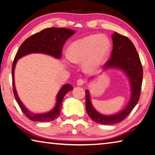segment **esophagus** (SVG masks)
<instances>
[{"mask_svg":"<svg viewBox=\"0 0 155 155\" xmlns=\"http://www.w3.org/2000/svg\"><path fill=\"white\" fill-rule=\"evenodd\" d=\"M85 83V80L83 79V78H79V79L77 80V85H79V86H81V85H83L84 83Z\"/></svg>","mask_w":155,"mask_h":155,"instance_id":"1","label":"esophagus"}]
</instances>
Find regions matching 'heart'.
<instances>
[{
  "instance_id": "obj_1",
  "label": "heart",
  "mask_w": 155,
  "mask_h": 155,
  "mask_svg": "<svg viewBox=\"0 0 155 155\" xmlns=\"http://www.w3.org/2000/svg\"><path fill=\"white\" fill-rule=\"evenodd\" d=\"M110 42L105 35L93 34L73 42L68 48V58L74 63H83L87 72L99 68L108 56Z\"/></svg>"
}]
</instances>
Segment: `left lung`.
<instances>
[{"mask_svg": "<svg viewBox=\"0 0 155 155\" xmlns=\"http://www.w3.org/2000/svg\"><path fill=\"white\" fill-rule=\"evenodd\" d=\"M113 48L111 58L104 65L106 68L121 69L130 78L132 87V97L126 109L112 116H105L96 111L92 105L88 90H85V107L88 115L94 122L104 125L118 124L124 120L138 103L143 81V68L138 52L132 41L119 33L112 34Z\"/></svg>", "mask_w": 155, "mask_h": 155, "instance_id": "8db88e82", "label": "left lung"}]
</instances>
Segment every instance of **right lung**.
I'll use <instances>...</instances> for the list:
<instances>
[{"instance_id": "add662e5", "label": "right lung", "mask_w": 155, "mask_h": 155, "mask_svg": "<svg viewBox=\"0 0 155 155\" xmlns=\"http://www.w3.org/2000/svg\"><path fill=\"white\" fill-rule=\"evenodd\" d=\"M75 31L70 29L60 28H50L43 29L39 32L33 34L26 39L21 44L14 58L12 68V85H13V92L14 97L20 107L23 114L29 119L34 121L46 122L51 121L57 119L60 114L61 102L63 97L69 91L73 90V87L70 84L64 85L58 92L56 98V104L52 110L45 114H34L24 106L21 100L19 99L17 94L15 84H14V68L16 63L19 58L23 56L31 53H43L46 54L54 56L55 58H59L62 56L63 47L68 38L73 35Z\"/></svg>"}]
</instances>
